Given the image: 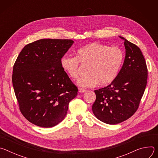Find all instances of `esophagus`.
Here are the masks:
<instances>
[{
    "label": "esophagus",
    "mask_w": 158,
    "mask_h": 158,
    "mask_svg": "<svg viewBox=\"0 0 158 158\" xmlns=\"http://www.w3.org/2000/svg\"><path fill=\"white\" fill-rule=\"evenodd\" d=\"M86 91H87V90L85 89H79V93H85Z\"/></svg>",
    "instance_id": "1"
}]
</instances>
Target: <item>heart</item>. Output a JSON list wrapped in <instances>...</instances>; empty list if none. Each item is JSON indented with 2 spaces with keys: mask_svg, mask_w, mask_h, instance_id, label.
Returning a JSON list of instances; mask_svg holds the SVG:
<instances>
[{
  "mask_svg": "<svg viewBox=\"0 0 158 158\" xmlns=\"http://www.w3.org/2000/svg\"><path fill=\"white\" fill-rule=\"evenodd\" d=\"M124 55L119 48L93 42L77 51V57L65 55L60 59L62 69L71 78L76 79L79 73V62L89 64L86 76L77 81L81 87H91L110 84L118 76L124 62Z\"/></svg>",
  "mask_w": 158,
  "mask_h": 158,
  "instance_id": "b5f03b06",
  "label": "heart"
}]
</instances>
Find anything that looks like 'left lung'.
<instances>
[{"label":"left lung","mask_w":158,"mask_h":158,"mask_svg":"<svg viewBox=\"0 0 158 158\" xmlns=\"http://www.w3.org/2000/svg\"><path fill=\"white\" fill-rule=\"evenodd\" d=\"M126 55L118 76L109 85L95 90L92 109L94 116L108 124H117L131 117L138 108L147 84L148 69L140 49L124 37Z\"/></svg>","instance_id":"1"}]
</instances>
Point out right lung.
I'll return each instance as SVG.
<instances>
[{
  "instance_id": "add662e5",
  "label": "right lung",
  "mask_w": 158,
  "mask_h": 158,
  "mask_svg": "<svg viewBox=\"0 0 158 158\" xmlns=\"http://www.w3.org/2000/svg\"><path fill=\"white\" fill-rule=\"evenodd\" d=\"M74 44L70 39H40L29 44L13 67L12 84L19 109L31 123L51 127L67 114L77 88L60 65Z\"/></svg>"
}]
</instances>
